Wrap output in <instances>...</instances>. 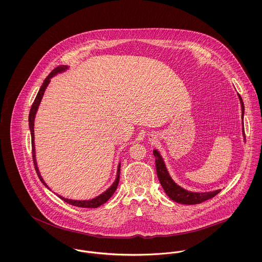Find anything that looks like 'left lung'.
Here are the masks:
<instances>
[{
	"mask_svg": "<svg viewBox=\"0 0 262 262\" xmlns=\"http://www.w3.org/2000/svg\"><path fill=\"white\" fill-rule=\"evenodd\" d=\"M241 103H242V121H243V115H244V104L242 101V97L238 95ZM242 132L243 135L245 137L244 134V125L242 124ZM154 155L156 157V166H157V173H158V178L161 181V186L164 189L165 193L168 195V198L170 200H172L173 202L182 203V204H198V203H202L205 202L207 200H210L212 198H214L217 193L221 192V189L214 190V191H210V192H191L188 191L184 188L181 187L180 185H178L174 181L171 180L165 164L163 162V160L160 155V152L158 150H154Z\"/></svg>",
	"mask_w": 262,
	"mask_h": 262,
	"instance_id": "8db88e82",
	"label": "left lung"
}]
</instances>
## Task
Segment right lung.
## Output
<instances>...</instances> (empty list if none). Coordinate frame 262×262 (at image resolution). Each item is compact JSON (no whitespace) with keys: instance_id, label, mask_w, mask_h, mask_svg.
Returning <instances> with one entry per match:
<instances>
[{"instance_id":"add662e5","label":"right lung","mask_w":262,"mask_h":262,"mask_svg":"<svg viewBox=\"0 0 262 262\" xmlns=\"http://www.w3.org/2000/svg\"><path fill=\"white\" fill-rule=\"evenodd\" d=\"M68 69V66H59L57 67L55 70H53L51 72V74L46 78V80L42 82L41 86H40V91L35 99V101L32 104V107H31V111H30V115H29V125H30V129H31V136H32V152H33V161H34V165H35V169L37 171V174L40 179V181L43 183V185L46 187L49 188V186L47 185V183L43 181L42 178L40 177V171H39V168L37 166V161H36V152H35V142H34V121H35V117H36V113L38 111V107L40 105V100L43 96V93L46 91V88L48 86L49 82H50V79L52 77H54L55 75H57L58 73H61L63 71H66ZM120 172H121V163H119V166H118V174H117V179L115 182L113 183V185L107 189L105 190L103 193H101V195L97 196L96 199H93L91 201H72V200H68V199H64L62 196H60V199L63 201V202L69 203V204H72V205H75V206H78V207H82V208H97L99 206H101V204L105 203L107 202L112 195L115 193V191L117 190L118 188V185H119V181H120Z\"/></svg>"}]
</instances>
